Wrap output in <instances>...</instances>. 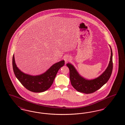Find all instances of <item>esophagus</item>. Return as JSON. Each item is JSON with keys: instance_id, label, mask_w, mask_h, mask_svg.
<instances>
[{"instance_id": "esophagus-1", "label": "esophagus", "mask_w": 125, "mask_h": 125, "mask_svg": "<svg viewBox=\"0 0 125 125\" xmlns=\"http://www.w3.org/2000/svg\"><path fill=\"white\" fill-rule=\"evenodd\" d=\"M70 58L69 56H65V57H64V60H65V63L66 62H68V61H69L70 60Z\"/></svg>"}]
</instances>
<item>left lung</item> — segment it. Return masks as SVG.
I'll list each match as a JSON object with an SVG mask.
<instances>
[{"label": "left lung", "mask_w": 125, "mask_h": 125, "mask_svg": "<svg viewBox=\"0 0 125 125\" xmlns=\"http://www.w3.org/2000/svg\"><path fill=\"white\" fill-rule=\"evenodd\" d=\"M111 48V55L107 68L99 77L93 80H87L82 77L73 65L70 63L66 64L70 71V80L72 85L78 92L85 94L92 93L100 89L107 83L111 76L113 68V52Z\"/></svg>", "instance_id": "obj_1"}]
</instances>
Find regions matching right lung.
I'll use <instances>...</instances> for the list:
<instances>
[{"mask_svg":"<svg viewBox=\"0 0 125 125\" xmlns=\"http://www.w3.org/2000/svg\"><path fill=\"white\" fill-rule=\"evenodd\" d=\"M64 64L65 61L61 60L54 64L42 74L33 76L21 71L16 65L14 54L12 57V67L16 77L25 88L36 93L44 92L51 87L59 70Z\"/></svg>","mask_w":125,"mask_h":125,"instance_id":"1","label":"right lung"}]
</instances>
